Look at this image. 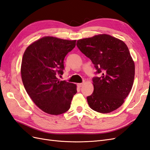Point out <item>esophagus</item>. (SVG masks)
<instances>
[{"mask_svg":"<svg viewBox=\"0 0 150 150\" xmlns=\"http://www.w3.org/2000/svg\"><path fill=\"white\" fill-rule=\"evenodd\" d=\"M83 83H77V86L79 87H82V86H83Z\"/></svg>","mask_w":150,"mask_h":150,"instance_id":"obj_1","label":"esophagus"}]
</instances>
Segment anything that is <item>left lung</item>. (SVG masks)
Wrapping results in <instances>:
<instances>
[{
    "label": "left lung",
    "instance_id": "left-lung-1",
    "mask_svg": "<svg viewBox=\"0 0 150 150\" xmlns=\"http://www.w3.org/2000/svg\"><path fill=\"white\" fill-rule=\"evenodd\" d=\"M76 46L101 74L92 79L93 92L87 98L90 108L103 114L116 110L134 82V62L127 45L118 38L101 34L79 40Z\"/></svg>",
    "mask_w": 150,
    "mask_h": 150
}]
</instances>
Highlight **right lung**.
<instances>
[{"label": "right lung", "mask_w": 150, "mask_h": 150, "mask_svg": "<svg viewBox=\"0 0 150 150\" xmlns=\"http://www.w3.org/2000/svg\"><path fill=\"white\" fill-rule=\"evenodd\" d=\"M76 40L45 36L29 45L23 54L21 74L31 99L43 112L59 115L69 110L76 84L59 80L64 58L75 48Z\"/></svg>", "instance_id": "obj_1"}]
</instances>
